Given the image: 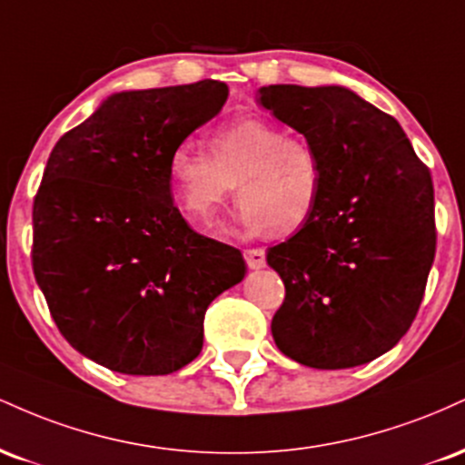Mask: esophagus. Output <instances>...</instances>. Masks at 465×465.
Wrapping results in <instances>:
<instances>
[{
    "label": "esophagus",
    "instance_id": "34e87169",
    "mask_svg": "<svg viewBox=\"0 0 465 465\" xmlns=\"http://www.w3.org/2000/svg\"><path fill=\"white\" fill-rule=\"evenodd\" d=\"M244 262H247L249 269H262V266H266L264 249H244Z\"/></svg>",
    "mask_w": 465,
    "mask_h": 465
}]
</instances>
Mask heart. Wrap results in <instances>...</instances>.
Segmentation results:
<instances>
[{"mask_svg":"<svg viewBox=\"0 0 465 465\" xmlns=\"http://www.w3.org/2000/svg\"><path fill=\"white\" fill-rule=\"evenodd\" d=\"M173 199L201 227H216L236 185L240 218L253 232L295 233L311 223L323 192L317 148L262 117H233L207 135V154L181 142L165 159Z\"/></svg>","mask_w":465,"mask_h":465,"instance_id":"heart-1","label":"heart"}]
</instances>
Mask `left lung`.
Instances as JSON below:
<instances>
[{
    "instance_id": "obj_1",
    "label": "left lung",
    "mask_w": 465,
    "mask_h": 465,
    "mask_svg": "<svg viewBox=\"0 0 465 465\" xmlns=\"http://www.w3.org/2000/svg\"><path fill=\"white\" fill-rule=\"evenodd\" d=\"M258 100L317 148L323 192L306 227L266 253L286 297L275 345L348 370L407 334L435 258L433 179L402 126L345 87L269 84Z\"/></svg>"
}]
</instances>
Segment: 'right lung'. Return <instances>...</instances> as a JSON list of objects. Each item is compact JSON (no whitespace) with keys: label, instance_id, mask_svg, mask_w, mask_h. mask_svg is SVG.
<instances>
[{"label":"right lung","instance_id":"add662e5","mask_svg":"<svg viewBox=\"0 0 465 465\" xmlns=\"http://www.w3.org/2000/svg\"><path fill=\"white\" fill-rule=\"evenodd\" d=\"M221 80L122 92L67 131L32 207V269L80 354L163 376L203 348V319L244 277L242 253L196 233L174 207L165 159L218 115Z\"/></svg>","mask_w":465,"mask_h":465}]
</instances>
